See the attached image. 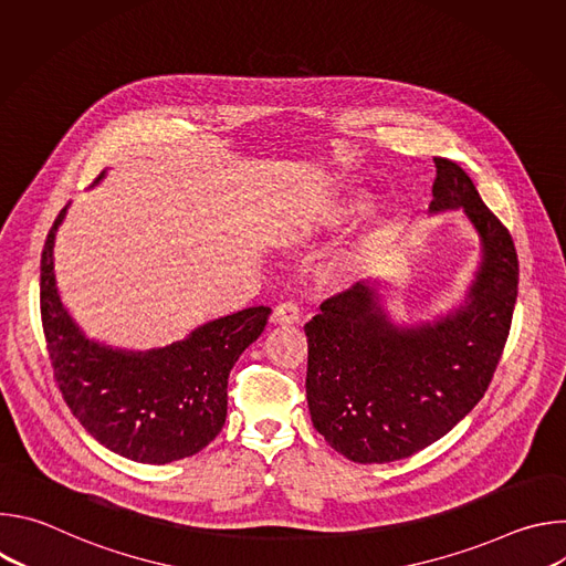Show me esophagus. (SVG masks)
<instances>
[{"label":"esophagus","mask_w":566,"mask_h":566,"mask_svg":"<svg viewBox=\"0 0 566 566\" xmlns=\"http://www.w3.org/2000/svg\"><path fill=\"white\" fill-rule=\"evenodd\" d=\"M297 319H300V311H297V304H293V302L277 304L271 315L273 325H295Z\"/></svg>","instance_id":"34e87169"}]
</instances>
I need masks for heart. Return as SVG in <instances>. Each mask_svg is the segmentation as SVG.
<instances>
[{"label": "heart", "instance_id": "obj_1", "mask_svg": "<svg viewBox=\"0 0 566 566\" xmlns=\"http://www.w3.org/2000/svg\"><path fill=\"white\" fill-rule=\"evenodd\" d=\"M374 210V197L367 190L349 188L329 195L319 203L311 206L304 212L286 217L273 232L275 247L284 251H295L311 247L313 241L329 237L336 232H345L360 221H365ZM374 258V241H365L358 249L347 253L338 264V280H356L360 277Z\"/></svg>", "mask_w": 566, "mask_h": 566}]
</instances>
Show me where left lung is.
<instances>
[{"mask_svg": "<svg viewBox=\"0 0 566 566\" xmlns=\"http://www.w3.org/2000/svg\"><path fill=\"white\" fill-rule=\"evenodd\" d=\"M434 166L430 214L461 210L479 237L463 300L432 319L398 322L389 284L358 282L304 325L313 428L356 463L406 459L446 437L486 394L509 338L513 239L457 164L439 156Z\"/></svg>", "mask_w": 566, "mask_h": 566, "instance_id": "left-lung-1", "label": "left lung"}]
</instances>
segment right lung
<instances>
[{"instance_id": "1", "label": "right lung", "mask_w": 566, "mask_h": 566, "mask_svg": "<svg viewBox=\"0 0 566 566\" xmlns=\"http://www.w3.org/2000/svg\"><path fill=\"white\" fill-rule=\"evenodd\" d=\"M69 206L49 230L40 266L42 327L66 406L96 441L125 459L164 465L197 454L221 432L230 369L262 336L271 308L210 319L184 340L145 352L90 338L55 284L53 247Z\"/></svg>"}]
</instances>
